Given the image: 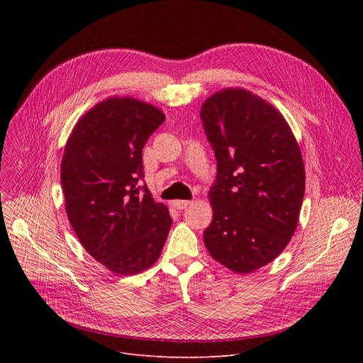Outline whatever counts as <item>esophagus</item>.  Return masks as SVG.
<instances>
[{
  "label": "esophagus",
  "instance_id": "1",
  "mask_svg": "<svg viewBox=\"0 0 363 363\" xmlns=\"http://www.w3.org/2000/svg\"><path fill=\"white\" fill-rule=\"evenodd\" d=\"M192 203V201H182V199H177V201H172V206L177 210H185L186 206H189Z\"/></svg>",
  "mask_w": 363,
  "mask_h": 363
}]
</instances>
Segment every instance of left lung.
Here are the masks:
<instances>
[{
  "instance_id": "obj_1",
  "label": "left lung",
  "mask_w": 363,
  "mask_h": 363,
  "mask_svg": "<svg viewBox=\"0 0 363 363\" xmlns=\"http://www.w3.org/2000/svg\"><path fill=\"white\" fill-rule=\"evenodd\" d=\"M199 116L217 158L203 244L216 262L248 274L277 258L297 228L306 186L301 150L284 116L244 87L206 97Z\"/></svg>"
}]
</instances>
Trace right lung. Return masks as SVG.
<instances>
[{
    "instance_id": "right-lung-1",
    "label": "right lung",
    "mask_w": 363,
    "mask_h": 363,
    "mask_svg": "<svg viewBox=\"0 0 363 363\" xmlns=\"http://www.w3.org/2000/svg\"><path fill=\"white\" fill-rule=\"evenodd\" d=\"M165 113L130 96L99 101L74 125L60 167L67 218L84 250L118 276L152 267L172 220L143 178L142 149Z\"/></svg>"
}]
</instances>
